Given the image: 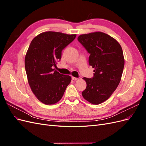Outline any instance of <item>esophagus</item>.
<instances>
[{"mask_svg":"<svg viewBox=\"0 0 146 146\" xmlns=\"http://www.w3.org/2000/svg\"><path fill=\"white\" fill-rule=\"evenodd\" d=\"M72 80H78V78L75 77H72Z\"/></svg>","mask_w":146,"mask_h":146,"instance_id":"34e87169","label":"esophagus"}]
</instances>
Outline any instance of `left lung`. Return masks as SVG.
I'll use <instances>...</instances> for the list:
<instances>
[{
  "instance_id": "obj_1",
  "label": "left lung",
  "mask_w": 146,
  "mask_h": 146,
  "mask_svg": "<svg viewBox=\"0 0 146 146\" xmlns=\"http://www.w3.org/2000/svg\"><path fill=\"white\" fill-rule=\"evenodd\" d=\"M77 39L90 54L89 64L94 69L93 78H83L86 88L82 94L90 103L99 105L110 98L121 82L125 62L122 47L101 32L83 34Z\"/></svg>"
}]
</instances>
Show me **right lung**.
I'll return each instance as SVG.
<instances>
[{"label":"right lung","instance_id":"right-lung-1","mask_svg":"<svg viewBox=\"0 0 146 146\" xmlns=\"http://www.w3.org/2000/svg\"><path fill=\"white\" fill-rule=\"evenodd\" d=\"M76 35L49 31L39 34L30 43L25 56L26 74L33 93L43 104L58 102L71 81V77L60 74L54 67L61 51Z\"/></svg>","mask_w":146,"mask_h":146}]
</instances>
